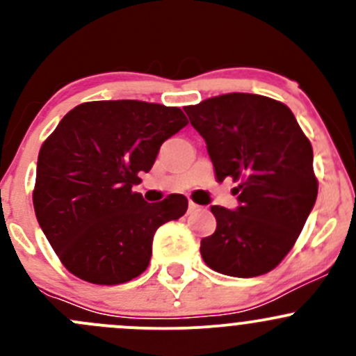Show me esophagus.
<instances>
[{
	"mask_svg": "<svg viewBox=\"0 0 356 356\" xmlns=\"http://www.w3.org/2000/svg\"><path fill=\"white\" fill-rule=\"evenodd\" d=\"M200 208V204H196L195 201H189V204H188V210L189 211H196Z\"/></svg>",
	"mask_w": 356,
	"mask_h": 356,
	"instance_id": "obj_1",
	"label": "esophagus"
}]
</instances>
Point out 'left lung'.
Here are the masks:
<instances>
[{
	"instance_id": "1",
	"label": "left lung",
	"mask_w": 356,
	"mask_h": 356,
	"mask_svg": "<svg viewBox=\"0 0 356 356\" xmlns=\"http://www.w3.org/2000/svg\"><path fill=\"white\" fill-rule=\"evenodd\" d=\"M207 143L218 182H238L236 210L211 207L217 229L201 239L215 272L257 277L277 267L296 243L318 193L314 149L284 103L229 92L186 106Z\"/></svg>"
}]
</instances>
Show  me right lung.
I'll use <instances>...</instances> for the list:
<instances>
[{
    "instance_id": "add662e5",
    "label": "right lung",
    "mask_w": 356,
    "mask_h": 356,
    "mask_svg": "<svg viewBox=\"0 0 356 356\" xmlns=\"http://www.w3.org/2000/svg\"><path fill=\"white\" fill-rule=\"evenodd\" d=\"M186 125L181 108L136 99L82 103L62 118L39 149L32 201L68 272L113 286L146 270L156 229L182 217L188 198L146 203L132 188Z\"/></svg>"
}]
</instances>
